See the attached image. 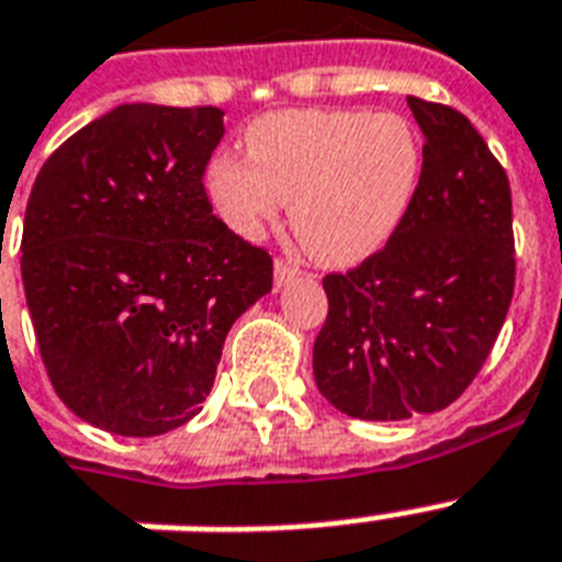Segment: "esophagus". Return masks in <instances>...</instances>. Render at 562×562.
Returning a JSON list of instances; mask_svg holds the SVG:
<instances>
[{"label": "esophagus", "instance_id": "34e87169", "mask_svg": "<svg viewBox=\"0 0 562 562\" xmlns=\"http://www.w3.org/2000/svg\"><path fill=\"white\" fill-rule=\"evenodd\" d=\"M300 273L303 271H300L297 265L285 262V259H277V262H273V285L282 289V285H289L291 280H297Z\"/></svg>", "mask_w": 562, "mask_h": 562}]
</instances>
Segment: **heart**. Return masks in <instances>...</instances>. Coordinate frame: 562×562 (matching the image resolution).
Returning a JSON list of instances; mask_svg holds the SVG:
<instances>
[{
    "mask_svg": "<svg viewBox=\"0 0 562 562\" xmlns=\"http://www.w3.org/2000/svg\"><path fill=\"white\" fill-rule=\"evenodd\" d=\"M247 160L212 157L203 187L236 236L259 238L291 203V227L321 265L382 250L408 215L423 171L417 127L396 113L282 110L245 134Z\"/></svg>",
    "mask_w": 562,
    "mask_h": 562,
    "instance_id": "heart-1",
    "label": "heart"
}]
</instances>
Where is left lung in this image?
<instances>
[{
  "label": "left lung",
  "instance_id": "1",
  "mask_svg": "<svg viewBox=\"0 0 562 562\" xmlns=\"http://www.w3.org/2000/svg\"><path fill=\"white\" fill-rule=\"evenodd\" d=\"M426 136L408 215L359 268L329 273L315 338L317 391L356 419L452 405L479 375L514 297L505 169L458 110L408 99Z\"/></svg>",
  "mask_w": 562,
  "mask_h": 562
}]
</instances>
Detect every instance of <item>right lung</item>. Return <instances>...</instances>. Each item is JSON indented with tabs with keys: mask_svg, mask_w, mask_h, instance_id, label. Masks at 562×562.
Returning <instances> with one entry per match:
<instances>
[{
	"mask_svg": "<svg viewBox=\"0 0 562 562\" xmlns=\"http://www.w3.org/2000/svg\"><path fill=\"white\" fill-rule=\"evenodd\" d=\"M224 110L119 104L40 169L22 285L64 405L122 437L201 411L229 326L271 291L273 262L221 218L203 171Z\"/></svg>",
	"mask_w": 562,
	"mask_h": 562,
	"instance_id": "right-lung-1",
	"label": "right lung"
}]
</instances>
